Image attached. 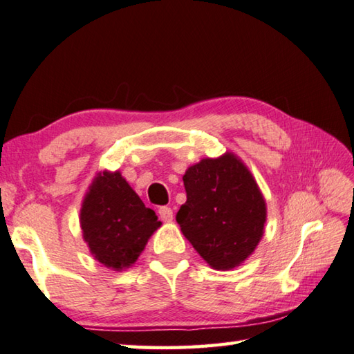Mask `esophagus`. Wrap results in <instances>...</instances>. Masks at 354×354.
<instances>
[{
    "label": "esophagus",
    "instance_id": "34e87169",
    "mask_svg": "<svg viewBox=\"0 0 354 354\" xmlns=\"http://www.w3.org/2000/svg\"><path fill=\"white\" fill-rule=\"evenodd\" d=\"M158 214H159L160 220H162V221H171L173 220V210L170 207H167V205L159 207Z\"/></svg>",
    "mask_w": 354,
    "mask_h": 354
}]
</instances>
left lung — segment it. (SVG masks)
I'll return each instance as SVG.
<instances>
[{
    "label": "left lung",
    "instance_id": "obj_1",
    "mask_svg": "<svg viewBox=\"0 0 354 354\" xmlns=\"http://www.w3.org/2000/svg\"><path fill=\"white\" fill-rule=\"evenodd\" d=\"M187 201L176 221L196 252L215 269H232L254 252L266 221L259 185L232 153L203 159L184 175Z\"/></svg>",
    "mask_w": 354,
    "mask_h": 354
}]
</instances>
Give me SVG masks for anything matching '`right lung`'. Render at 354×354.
Segmentation results:
<instances>
[{"label":"right lung","mask_w":354,"mask_h":354,"mask_svg":"<svg viewBox=\"0 0 354 354\" xmlns=\"http://www.w3.org/2000/svg\"><path fill=\"white\" fill-rule=\"evenodd\" d=\"M80 224L94 259L119 271L138 260L160 221L119 171H104L83 199Z\"/></svg>","instance_id":"obj_1"}]
</instances>
